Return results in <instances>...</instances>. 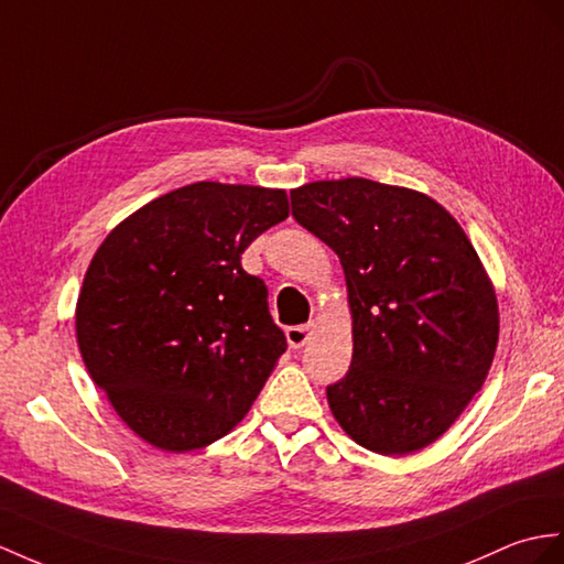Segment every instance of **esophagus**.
<instances>
[{
    "instance_id": "34e87169",
    "label": "esophagus",
    "mask_w": 564,
    "mask_h": 564,
    "mask_svg": "<svg viewBox=\"0 0 564 564\" xmlns=\"http://www.w3.org/2000/svg\"><path fill=\"white\" fill-rule=\"evenodd\" d=\"M311 335H313V323H308V325H294V327L286 329V341H290L292 349H301V347L308 345Z\"/></svg>"
}]
</instances>
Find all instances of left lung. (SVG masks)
I'll use <instances>...</instances> for the list:
<instances>
[{
  "instance_id": "1",
  "label": "left lung",
  "mask_w": 564,
  "mask_h": 564,
  "mask_svg": "<svg viewBox=\"0 0 564 564\" xmlns=\"http://www.w3.org/2000/svg\"><path fill=\"white\" fill-rule=\"evenodd\" d=\"M292 215L345 268L354 354L327 404L361 447L437 441L484 386L498 299L464 229L419 191L351 176L292 191Z\"/></svg>"
}]
</instances>
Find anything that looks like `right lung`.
<instances>
[{
    "label": "right lung",
    "instance_id": "add662e5",
    "mask_svg": "<svg viewBox=\"0 0 564 564\" xmlns=\"http://www.w3.org/2000/svg\"><path fill=\"white\" fill-rule=\"evenodd\" d=\"M286 217L282 188L198 182L143 205L95 251L76 304L78 349L145 443L210 445L263 390L286 337L241 253Z\"/></svg>",
    "mask_w": 564,
    "mask_h": 564
}]
</instances>
